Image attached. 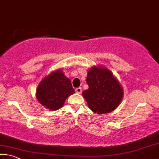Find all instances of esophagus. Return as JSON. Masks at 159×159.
Instances as JSON below:
<instances>
[{
  "label": "esophagus",
  "instance_id": "esophagus-1",
  "mask_svg": "<svg viewBox=\"0 0 159 159\" xmlns=\"http://www.w3.org/2000/svg\"><path fill=\"white\" fill-rule=\"evenodd\" d=\"M75 92H76L77 93H79V94H80V93H81V92H82V89L81 88H77V89H75Z\"/></svg>",
  "mask_w": 159,
  "mask_h": 159
}]
</instances>
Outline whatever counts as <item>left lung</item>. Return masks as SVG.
Returning a JSON list of instances; mask_svg holds the SVG:
<instances>
[{"mask_svg":"<svg viewBox=\"0 0 159 159\" xmlns=\"http://www.w3.org/2000/svg\"><path fill=\"white\" fill-rule=\"evenodd\" d=\"M89 89L83 92L90 110L98 115L110 112L120 105L123 89L109 70L93 66L88 72Z\"/></svg>","mask_w":159,"mask_h":159,"instance_id":"left-lung-1","label":"left lung"}]
</instances>
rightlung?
Returning a JSON list of instances; mask_svg holds the SVG:
<instances>
[{
    "mask_svg": "<svg viewBox=\"0 0 159 159\" xmlns=\"http://www.w3.org/2000/svg\"><path fill=\"white\" fill-rule=\"evenodd\" d=\"M75 93L69 79L58 70L42 80L37 89V98L49 110H57L64 105L66 98Z\"/></svg>",
    "mask_w": 159,
    "mask_h": 159,
    "instance_id": "add662e5",
    "label": "right lung"
}]
</instances>
